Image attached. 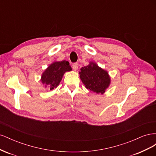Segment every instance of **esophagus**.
Segmentation results:
<instances>
[{"mask_svg": "<svg viewBox=\"0 0 156 156\" xmlns=\"http://www.w3.org/2000/svg\"><path fill=\"white\" fill-rule=\"evenodd\" d=\"M72 68L74 71H77L78 69V64L77 63H74L72 65Z\"/></svg>", "mask_w": 156, "mask_h": 156, "instance_id": "34e87169", "label": "esophagus"}]
</instances>
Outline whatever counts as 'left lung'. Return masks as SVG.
Instances as JSON below:
<instances>
[{
  "label": "left lung",
  "mask_w": 156,
  "mask_h": 156,
  "mask_svg": "<svg viewBox=\"0 0 156 156\" xmlns=\"http://www.w3.org/2000/svg\"><path fill=\"white\" fill-rule=\"evenodd\" d=\"M79 74L84 85L90 92L103 94L111 84L108 72L92 61L89 62L87 66L82 67Z\"/></svg>",
  "instance_id": "left-lung-1"
}]
</instances>
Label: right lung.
<instances>
[{
    "label": "right lung",
    "instance_id": "1",
    "mask_svg": "<svg viewBox=\"0 0 156 156\" xmlns=\"http://www.w3.org/2000/svg\"><path fill=\"white\" fill-rule=\"evenodd\" d=\"M72 70L68 61H55L42 73L40 81L45 88L52 90L59 85L64 74Z\"/></svg>",
    "mask_w": 156,
    "mask_h": 156
}]
</instances>
